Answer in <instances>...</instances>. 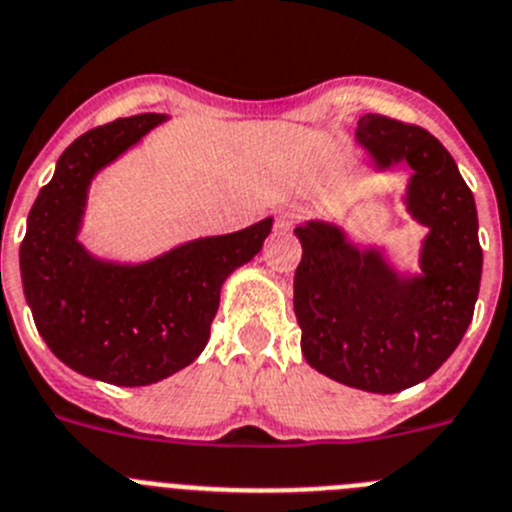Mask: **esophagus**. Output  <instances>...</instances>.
<instances>
[{
	"label": "esophagus",
	"instance_id": "34e87169",
	"mask_svg": "<svg viewBox=\"0 0 512 512\" xmlns=\"http://www.w3.org/2000/svg\"><path fill=\"white\" fill-rule=\"evenodd\" d=\"M302 215H304V208H297V205H292V208L281 210L279 218H276V223H279V228H292V225L297 223Z\"/></svg>",
	"mask_w": 512,
	"mask_h": 512
}]
</instances>
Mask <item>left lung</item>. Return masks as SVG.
<instances>
[{"mask_svg":"<svg viewBox=\"0 0 512 512\" xmlns=\"http://www.w3.org/2000/svg\"><path fill=\"white\" fill-rule=\"evenodd\" d=\"M355 142L375 172L411 170L403 205L426 228L419 271L398 269L386 246H358L337 223L307 220L294 228V314L314 370L360 391L398 393L442 368L470 327L482 276L477 208L452 154L421 126L365 114Z\"/></svg>","mask_w":512,"mask_h":512,"instance_id":"obj_1","label":"left lung"}]
</instances>
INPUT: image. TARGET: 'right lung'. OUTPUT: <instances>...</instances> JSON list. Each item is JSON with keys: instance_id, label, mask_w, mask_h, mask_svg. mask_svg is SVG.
Instances as JSON below:
<instances>
[{"instance_id": "1", "label": "right lung", "mask_w": 512, "mask_h": 512, "mask_svg": "<svg viewBox=\"0 0 512 512\" xmlns=\"http://www.w3.org/2000/svg\"><path fill=\"white\" fill-rule=\"evenodd\" d=\"M170 119L139 114L75 139L27 215L20 246L25 299L37 332L75 373L114 386H152L208 345L225 279L261 251L274 218L225 236L192 238L149 261H109L81 236L101 170Z\"/></svg>"}]
</instances>
